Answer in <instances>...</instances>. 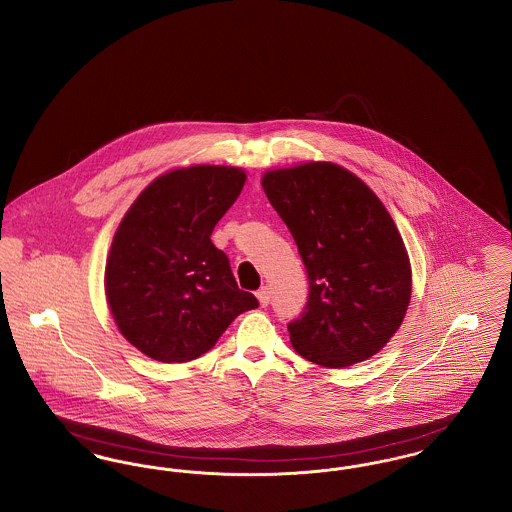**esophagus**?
Returning a JSON list of instances; mask_svg holds the SVG:
<instances>
[{
  "label": "esophagus",
  "instance_id": "1",
  "mask_svg": "<svg viewBox=\"0 0 512 512\" xmlns=\"http://www.w3.org/2000/svg\"><path fill=\"white\" fill-rule=\"evenodd\" d=\"M257 300H259V303H261L263 307H267V305H269V301H271V292H269V288H267V286H263V288L257 292Z\"/></svg>",
  "mask_w": 512,
  "mask_h": 512
}]
</instances>
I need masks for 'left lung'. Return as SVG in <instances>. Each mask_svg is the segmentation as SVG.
<instances>
[{"mask_svg":"<svg viewBox=\"0 0 512 512\" xmlns=\"http://www.w3.org/2000/svg\"><path fill=\"white\" fill-rule=\"evenodd\" d=\"M263 189L298 245L309 300L288 323L305 360L348 367L375 356L402 325L410 296L408 251L379 197L332 162L269 170Z\"/></svg>","mask_w":512,"mask_h":512,"instance_id":"8db88e82","label":"left lung"}]
</instances>
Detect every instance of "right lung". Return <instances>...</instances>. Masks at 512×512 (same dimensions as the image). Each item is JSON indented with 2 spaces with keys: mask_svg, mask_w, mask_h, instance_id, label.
Returning <instances> with one entry per match:
<instances>
[{
  "mask_svg": "<svg viewBox=\"0 0 512 512\" xmlns=\"http://www.w3.org/2000/svg\"><path fill=\"white\" fill-rule=\"evenodd\" d=\"M245 178L234 166L178 168L151 181L121 218L106 261V300L123 338L152 360L199 358L259 305L211 241Z\"/></svg>",
  "mask_w": 512,
  "mask_h": 512,
  "instance_id": "add662e5",
  "label": "right lung"
}]
</instances>
